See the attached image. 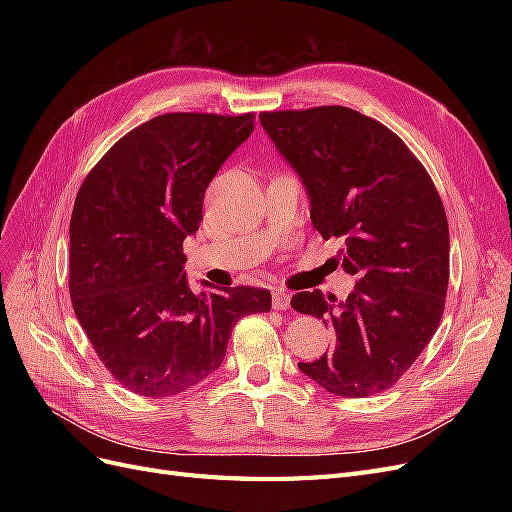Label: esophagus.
Segmentation results:
<instances>
[{
	"label": "esophagus",
	"mask_w": 512,
	"mask_h": 512,
	"mask_svg": "<svg viewBox=\"0 0 512 512\" xmlns=\"http://www.w3.org/2000/svg\"><path fill=\"white\" fill-rule=\"evenodd\" d=\"M273 307L280 309V312H284V309L290 307V294L282 288H275L273 290Z\"/></svg>",
	"instance_id": "esophagus-1"
}]
</instances>
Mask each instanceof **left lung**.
<instances>
[{"mask_svg": "<svg viewBox=\"0 0 512 512\" xmlns=\"http://www.w3.org/2000/svg\"><path fill=\"white\" fill-rule=\"evenodd\" d=\"M260 123L299 175L314 228L344 239L339 258L356 277L346 301L320 290L292 297L335 331L333 348L299 369L339 397L386 391L444 312L451 241L436 185L397 134L352 108L260 113Z\"/></svg>", "mask_w": 512, "mask_h": 512, "instance_id": "obj_1", "label": "left lung"}]
</instances>
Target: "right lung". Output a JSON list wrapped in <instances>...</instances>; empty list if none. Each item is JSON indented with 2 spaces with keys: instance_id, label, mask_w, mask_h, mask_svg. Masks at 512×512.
Returning a JSON list of instances; mask_svg holds the SVG:
<instances>
[{
  "instance_id": "obj_1",
  "label": "right lung",
  "mask_w": 512,
  "mask_h": 512,
  "mask_svg": "<svg viewBox=\"0 0 512 512\" xmlns=\"http://www.w3.org/2000/svg\"><path fill=\"white\" fill-rule=\"evenodd\" d=\"M252 132L254 113L153 117L108 149L76 194L74 314L104 367L136 395L170 397L203 382L222 365L235 322L271 309L262 288L194 294L183 271L207 185Z\"/></svg>"
}]
</instances>
